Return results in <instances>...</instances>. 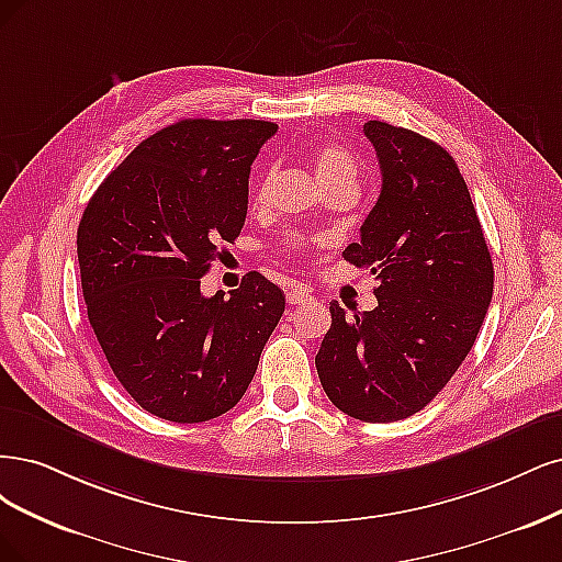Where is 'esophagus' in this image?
I'll use <instances>...</instances> for the list:
<instances>
[{"label":"esophagus","instance_id":"1","mask_svg":"<svg viewBox=\"0 0 562 562\" xmlns=\"http://www.w3.org/2000/svg\"><path fill=\"white\" fill-rule=\"evenodd\" d=\"M286 301L292 305H303V303L313 301V294L303 286H294V289H289V292H286Z\"/></svg>","mask_w":562,"mask_h":562}]
</instances>
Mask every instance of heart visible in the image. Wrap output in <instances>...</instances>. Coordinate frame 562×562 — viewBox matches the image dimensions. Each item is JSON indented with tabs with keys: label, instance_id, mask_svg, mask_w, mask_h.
<instances>
[{
	"label": "heart",
	"instance_id": "heart-1",
	"mask_svg": "<svg viewBox=\"0 0 562 562\" xmlns=\"http://www.w3.org/2000/svg\"><path fill=\"white\" fill-rule=\"evenodd\" d=\"M313 162H315V175L324 187L334 184V182H342V179H352L355 182V177H357L355 158L348 154L346 147H340V144H336V142H322L315 149ZM286 247L292 251H301L303 243L292 240Z\"/></svg>",
	"mask_w": 562,
	"mask_h": 562
}]
</instances>
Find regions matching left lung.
Segmentation results:
<instances>
[{"label":"left lung","instance_id":"left-lung-1","mask_svg":"<svg viewBox=\"0 0 562 562\" xmlns=\"http://www.w3.org/2000/svg\"><path fill=\"white\" fill-rule=\"evenodd\" d=\"M383 187L342 251L378 286L373 311L329 305L315 367L331 404L364 423L423 411L472 350L493 299V259L458 162L418 133L364 123Z\"/></svg>","mask_w":562,"mask_h":562}]
</instances>
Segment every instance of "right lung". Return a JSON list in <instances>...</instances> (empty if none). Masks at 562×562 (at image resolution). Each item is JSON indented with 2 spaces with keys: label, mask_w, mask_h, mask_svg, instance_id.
Listing matches in <instances>:
<instances>
[{
  "label": "right lung",
  "mask_w": 562,
  "mask_h": 562,
  "mask_svg": "<svg viewBox=\"0 0 562 562\" xmlns=\"http://www.w3.org/2000/svg\"><path fill=\"white\" fill-rule=\"evenodd\" d=\"M276 133L255 119L177 121L137 144L83 210L88 322L125 392L162 420L205 423L238 404L284 313L257 270L228 299L201 294L245 226L251 162Z\"/></svg>",
  "instance_id": "right-lung-1"
}]
</instances>
